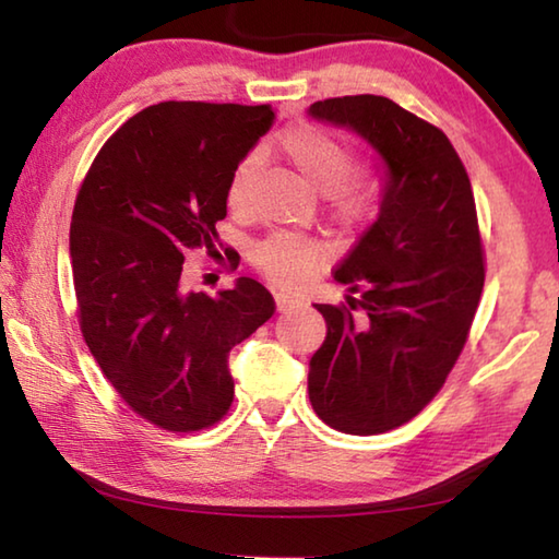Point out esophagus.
I'll use <instances>...</instances> for the list:
<instances>
[{"label": "esophagus", "mask_w": 559, "mask_h": 559, "mask_svg": "<svg viewBox=\"0 0 559 559\" xmlns=\"http://www.w3.org/2000/svg\"><path fill=\"white\" fill-rule=\"evenodd\" d=\"M276 308L281 310V313H286V310H293V308H298V298H293V296H288V293H276Z\"/></svg>", "instance_id": "obj_1"}]
</instances>
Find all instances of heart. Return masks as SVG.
<instances>
[{
    "label": "heart",
    "mask_w": 559,
    "mask_h": 559,
    "mask_svg": "<svg viewBox=\"0 0 559 559\" xmlns=\"http://www.w3.org/2000/svg\"><path fill=\"white\" fill-rule=\"evenodd\" d=\"M281 153L306 177L310 187L323 192L325 210L337 226L357 229L380 212L384 197V177L374 167H353V150L333 132L296 122L278 138ZM257 169V155H246L231 169L226 182V204L243 212L249 202V185ZM249 261L276 286H298L325 263V249L298 234L276 231L251 246Z\"/></svg>",
    "instance_id": "obj_1"
}]
</instances>
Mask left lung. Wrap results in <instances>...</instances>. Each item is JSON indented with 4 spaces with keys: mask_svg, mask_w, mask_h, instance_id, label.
<instances>
[{
    "mask_svg": "<svg viewBox=\"0 0 559 559\" xmlns=\"http://www.w3.org/2000/svg\"><path fill=\"white\" fill-rule=\"evenodd\" d=\"M310 116L355 128L386 163L380 216L335 269L353 296L316 302L328 335L308 374L328 427L372 437L414 419L447 382L484 293V239L443 130L384 96L318 100Z\"/></svg>",
    "mask_w": 559,
    "mask_h": 559,
    "instance_id": "8db88e82",
    "label": "left lung"
}]
</instances>
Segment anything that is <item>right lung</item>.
I'll list each match as a JSON object with an SVG mask.
<instances>
[{"instance_id":"1","label":"right lung","mask_w":559,"mask_h":559,"mask_svg":"<svg viewBox=\"0 0 559 559\" xmlns=\"http://www.w3.org/2000/svg\"><path fill=\"white\" fill-rule=\"evenodd\" d=\"M271 106L167 100L100 147L71 216L75 313L100 372L157 429L214 427L234 402L229 349L276 313L259 281L189 293L185 253L219 257L226 182L271 128ZM226 253V251H224ZM229 266H239L226 253Z\"/></svg>"}]
</instances>
